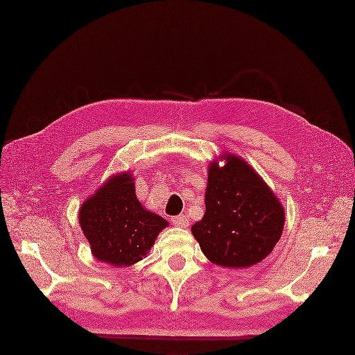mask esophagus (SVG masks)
Here are the masks:
<instances>
[{"label": "esophagus", "instance_id": "obj_1", "mask_svg": "<svg viewBox=\"0 0 355 355\" xmlns=\"http://www.w3.org/2000/svg\"><path fill=\"white\" fill-rule=\"evenodd\" d=\"M171 220H173V224L175 225V227H181V228H186V227H189V219L184 216V215H178V216H173L171 218Z\"/></svg>", "mask_w": 355, "mask_h": 355}]
</instances>
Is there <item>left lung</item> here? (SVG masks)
Returning <instances> with one entry per match:
<instances>
[{
    "instance_id": "left-lung-1",
    "label": "left lung",
    "mask_w": 355,
    "mask_h": 355,
    "mask_svg": "<svg viewBox=\"0 0 355 355\" xmlns=\"http://www.w3.org/2000/svg\"><path fill=\"white\" fill-rule=\"evenodd\" d=\"M209 165L206 212L191 227L203 254L224 268H250L269 256L279 241L285 211L256 171L241 157L225 153Z\"/></svg>"
}]
</instances>
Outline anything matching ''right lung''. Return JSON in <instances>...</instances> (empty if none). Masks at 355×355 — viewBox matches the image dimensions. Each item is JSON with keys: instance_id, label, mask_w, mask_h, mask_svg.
Instances as JSON below:
<instances>
[{"instance_id": "obj_1", "label": "right lung", "mask_w": 355, "mask_h": 355, "mask_svg": "<svg viewBox=\"0 0 355 355\" xmlns=\"http://www.w3.org/2000/svg\"><path fill=\"white\" fill-rule=\"evenodd\" d=\"M92 254L112 266H131L150 250L168 220L137 200L128 173L112 175L82 205L78 214Z\"/></svg>"}]
</instances>
